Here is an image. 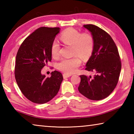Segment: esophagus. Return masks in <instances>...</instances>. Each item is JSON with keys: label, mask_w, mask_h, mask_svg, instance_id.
<instances>
[{"label": "esophagus", "mask_w": 134, "mask_h": 134, "mask_svg": "<svg viewBox=\"0 0 134 134\" xmlns=\"http://www.w3.org/2000/svg\"><path fill=\"white\" fill-rule=\"evenodd\" d=\"M71 76V74H67V73H64V74H63V78L66 79V78L69 77H70Z\"/></svg>", "instance_id": "34e87169"}]
</instances>
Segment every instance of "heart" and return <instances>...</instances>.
Returning <instances> with one entry per match:
<instances>
[{"label":"heart","instance_id":"heart-1","mask_svg":"<svg viewBox=\"0 0 134 134\" xmlns=\"http://www.w3.org/2000/svg\"><path fill=\"white\" fill-rule=\"evenodd\" d=\"M61 40L65 44L72 45L73 57L63 58L58 63V69L67 74L77 71L81 63V58L87 59L91 56L94 47L93 37L89 33H81L74 28H69L63 32ZM60 45L57 40L52 42L51 53L53 57H57L60 54Z\"/></svg>","mask_w":134,"mask_h":134}]
</instances>
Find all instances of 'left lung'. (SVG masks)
I'll return each instance as SVG.
<instances>
[{
	"label": "left lung",
	"instance_id": "8db88e82",
	"mask_svg": "<svg viewBox=\"0 0 134 134\" xmlns=\"http://www.w3.org/2000/svg\"><path fill=\"white\" fill-rule=\"evenodd\" d=\"M94 41L92 55L86 64V70L94 72L93 77L81 75L78 90L93 100L107 97L115 89L121 70L118 49L112 37L106 31L92 24L83 25Z\"/></svg>",
	"mask_w": 134,
	"mask_h": 134
}]
</instances>
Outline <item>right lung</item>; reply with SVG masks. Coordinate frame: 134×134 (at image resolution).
Listing matches in <instances>:
<instances>
[{
    "label": "right lung",
    "instance_id": "add662e5",
    "mask_svg": "<svg viewBox=\"0 0 134 134\" xmlns=\"http://www.w3.org/2000/svg\"><path fill=\"white\" fill-rule=\"evenodd\" d=\"M60 30L58 27H41L25 38L18 51L16 81L24 96L34 103L48 102L60 90L63 80L60 72H51L50 77L41 74V69L51 61V44Z\"/></svg>",
    "mask_w": 134,
    "mask_h": 134
}]
</instances>
